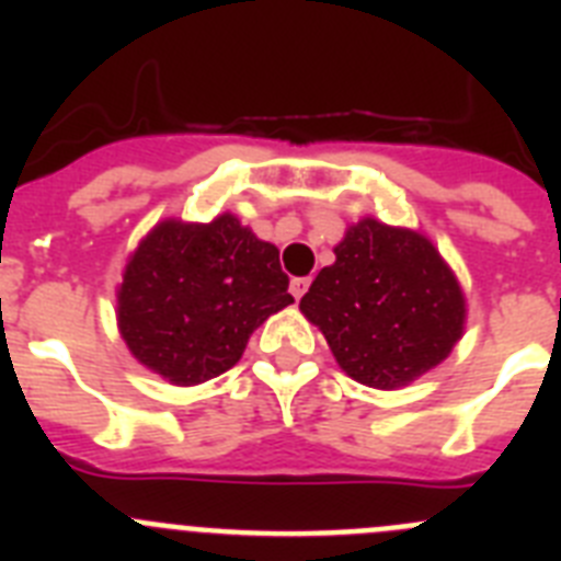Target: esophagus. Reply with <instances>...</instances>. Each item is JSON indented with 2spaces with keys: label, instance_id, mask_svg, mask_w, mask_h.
<instances>
[{
  "label": "esophagus",
  "instance_id": "esophagus-1",
  "mask_svg": "<svg viewBox=\"0 0 561 561\" xmlns=\"http://www.w3.org/2000/svg\"><path fill=\"white\" fill-rule=\"evenodd\" d=\"M309 286H311V277H291L289 289H291V295H295V300H300V297L306 295V289H309Z\"/></svg>",
  "mask_w": 561,
  "mask_h": 561
}]
</instances>
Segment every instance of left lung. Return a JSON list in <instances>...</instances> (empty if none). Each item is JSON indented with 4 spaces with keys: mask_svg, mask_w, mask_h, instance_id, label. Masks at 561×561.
I'll return each instance as SVG.
<instances>
[{
    "mask_svg": "<svg viewBox=\"0 0 561 561\" xmlns=\"http://www.w3.org/2000/svg\"><path fill=\"white\" fill-rule=\"evenodd\" d=\"M300 300L340 368L368 388L427 374L463 331V295L427 238L365 219Z\"/></svg>",
    "mask_w": 561,
    "mask_h": 561,
    "instance_id": "left-lung-1",
    "label": "left lung"
}]
</instances>
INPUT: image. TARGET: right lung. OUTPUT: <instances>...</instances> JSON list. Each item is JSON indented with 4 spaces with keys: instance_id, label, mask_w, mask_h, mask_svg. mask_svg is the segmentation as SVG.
Listing matches in <instances>:
<instances>
[{
    "instance_id": "right-lung-1",
    "label": "right lung",
    "mask_w": 561,
    "mask_h": 561,
    "mask_svg": "<svg viewBox=\"0 0 561 561\" xmlns=\"http://www.w3.org/2000/svg\"><path fill=\"white\" fill-rule=\"evenodd\" d=\"M277 250L230 213L162 221L137 247L117 295L131 354L173 385H199L241 359L252 331L295 304Z\"/></svg>"
}]
</instances>
